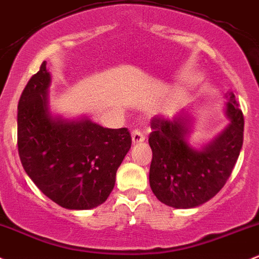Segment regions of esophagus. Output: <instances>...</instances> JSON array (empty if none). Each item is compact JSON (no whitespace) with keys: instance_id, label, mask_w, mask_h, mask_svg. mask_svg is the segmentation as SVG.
Returning a JSON list of instances; mask_svg holds the SVG:
<instances>
[{"instance_id":"esophagus-1","label":"esophagus","mask_w":259,"mask_h":259,"mask_svg":"<svg viewBox=\"0 0 259 259\" xmlns=\"http://www.w3.org/2000/svg\"><path fill=\"white\" fill-rule=\"evenodd\" d=\"M132 139H133V144H140L145 140V135L143 132H140L139 129H135L132 132Z\"/></svg>"}]
</instances>
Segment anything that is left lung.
<instances>
[{
  "instance_id": "left-lung-1",
  "label": "left lung",
  "mask_w": 259,
  "mask_h": 259,
  "mask_svg": "<svg viewBox=\"0 0 259 259\" xmlns=\"http://www.w3.org/2000/svg\"><path fill=\"white\" fill-rule=\"evenodd\" d=\"M225 98V114L230 123L200 150L188 143V109L173 118L156 115L151 119L149 178L153 194L161 203L176 209L195 208L225 186L242 149L245 125L234 93H227Z\"/></svg>"
}]
</instances>
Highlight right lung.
Returning a JSON list of instances; mask_svg holds the SVG:
<instances>
[{
  "mask_svg": "<svg viewBox=\"0 0 259 259\" xmlns=\"http://www.w3.org/2000/svg\"><path fill=\"white\" fill-rule=\"evenodd\" d=\"M47 62L32 76L18 102V152L36 187L65 209L101 205L114 188L116 169L132 146L126 127L108 129L87 116L51 114Z\"/></svg>",
  "mask_w": 259,
  "mask_h": 259,
  "instance_id": "obj_1",
  "label": "right lung"
}]
</instances>
